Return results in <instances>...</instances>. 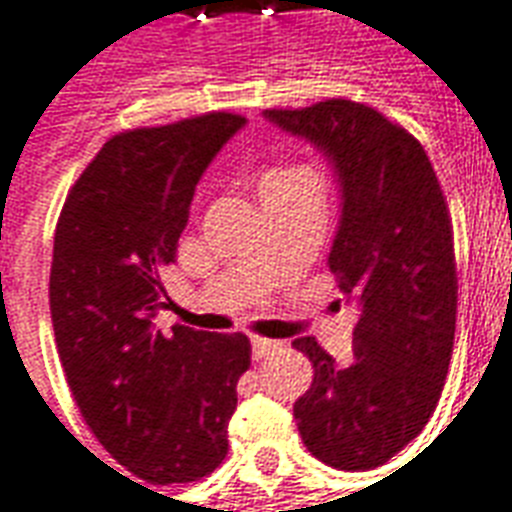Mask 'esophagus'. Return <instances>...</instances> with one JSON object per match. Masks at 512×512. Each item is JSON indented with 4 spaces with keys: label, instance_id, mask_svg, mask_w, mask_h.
<instances>
[{
    "label": "esophagus",
    "instance_id": "34e87169",
    "mask_svg": "<svg viewBox=\"0 0 512 512\" xmlns=\"http://www.w3.org/2000/svg\"><path fill=\"white\" fill-rule=\"evenodd\" d=\"M251 349H253V360H261V357H270L281 349V343L270 341V338H259V335H253L251 338Z\"/></svg>",
    "mask_w": 512,
    "mask_h": 512
}]
</instances>
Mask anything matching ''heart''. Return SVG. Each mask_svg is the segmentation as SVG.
<instances>
[{"mask_svg":"<svg viewBox=\"0 0 512 512\" xmlns=\"http://www.w3.org/2000/svg\"><path fill=\"white\" fill-rule=\"evenodd\" d=\"M300 182H316V185H322L319 182V174L308 166H286V169H272L267 171L259 182L261 188H281V185H300Z\"/></svg>","mask_w":512,"mask_h":512,"instance_id":"heart-1","label":"heart"}]
</instances>
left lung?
<instances>
[{"mask_svg":"<svg viewBox=\"0 0 512 512\" xmlns=\"http://www.w3.org/2000/svg\"><path fill=\"white\" fill-rule=\"evenodd\" d=\"M264 119L333 166L341 220L327 264L360 311L349 365L313 338L294 341L313 363L294 420L324 464L376 469L423 431L445 387L458 308L445 193L420 141L376 108L333 98Z\"/></svg>","mask_w":512,"mask_h":512,"instance_id":"left-lung-1","label":"left lung"}]
</instances>
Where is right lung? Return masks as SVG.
Listing matches in <instances>:
<instances>
[{
  "label": "right lung",
  "mask_w": 512,
  "mask_h": 512,
  "mask_svg": "<svg viewBox=\"0 0 512 512\" xmlns=\"http://www.w3.org/2000/svg\"><path fill=\"white\" fill-rule=\"evenodd\" d=\"M245 125L212 111L108 138L70 188L54 234L51 322L70 393L111 458L152 486L207 477L229 453L242 333L155 330L201 174Z\"/></svg>",
  "instance_id": "add662e5"
}]
</instances>
